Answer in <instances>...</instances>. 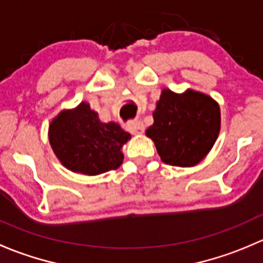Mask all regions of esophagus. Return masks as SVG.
I'll use <instances>...</instances> for the list:
<instances>
[{"label": "esophagus", "mask_w": 263, "mask_h": 263, "mask_svg": "<svg viewBox=\"0 0 263 263\" xmlns=\"http://www.w3.org/2000/svg\"><path fill=\"white\" fill-rule=\"evenodd\" d=\"M127 128H128V131L131 132V134L140 135L144 132L145 127H144V123H142L141 121H134V122H131V123H128V127H127Z\"/></svg>", "instance_id": "obj_1"}]
</instances>
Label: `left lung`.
<instances>
[{"mask_svg": "<svg viewBox=\"0 0 263 263\" xmlns=\"http://www.w3.org/2000/svg\"><path fill=\"white\" fill-rule=\"evenodd\" d=\"M153 117L154 123L146 129V136L154 141L161 160L169 165H196L219 136V104L195 90L177 94L164 89Z\"/></svg>", "mask_w": 263, "mask_h": 263, "instance_id": "1", "label": "left lung"}]
</instances>
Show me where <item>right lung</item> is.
Returning a JSON list of instances; mask_svg holds the SVG:
<instances>
[{
	"label": "right lung",
	"mask_w": 263,
	"mask_h": 263,
	"mask_svg": "<svg viewBox=\"0 0 263 263\" xmlns=\"http://www.w3.org/2000/svg\"><path fill=\"white\" fill-rule=\"evenodd\" d=\"M48 136L62 165L86 176L118 168L123 160L122 146L131 139L116 122H100L98 113L85 102L53 118Z\"/></svg>",
	"instance_id": "add662e5"
}]
</instances>
